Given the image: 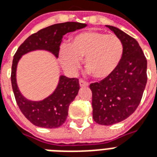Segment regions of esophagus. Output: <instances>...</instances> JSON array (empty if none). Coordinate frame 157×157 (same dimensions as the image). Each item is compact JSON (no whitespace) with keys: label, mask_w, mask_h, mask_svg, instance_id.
<instances>
[{"label":"esophagus","mask_w":157,"mask_h":157,"mask_svg":"<svg viewBox=\"0 0 157 157\" xmlns=\"http://www.w3.org/2000/svg\"><path fill=\"white\" fill-rule=\"evenodd\" d=\"M79 83H80V86H88V82H85V81H83V80H80L79 81Z\"/></svg>","instance_id":"1"}]
</instances>
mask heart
<instances>
[{"instance_id":"b5f03b06","label":"heart","mask_w":157,"mask_h":157,"mask_svg":"<svg viewBox=\"0 0 157 157\" xmlns=\"http://www.w3.org/2000/svg\"><path fill=\"white\" fill-rule=\"evenodd\" d=\"M124 46L114 34L98 31H86L76 35L69 46L60 51V61L65 69L75 71L84 58V67L96 79H104L119 66L123 56Z\"/></svg>"}]
</instances>
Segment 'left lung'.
Instances as JSON below:
<instances>
[{
	"label": "left lung",
	"instance_id": "8db88e82",
	"mask_svg": "<svg viewBox=\"0 0 157 157\" xmlns=\"http://www.w3.org/2000/svg\"><path fill=\"white\" fill-rule=\"evenodd\" d=\"M106 26L122 41V59L111 75L91 83L90 88L94 121L111 126L130 117L140 104L147 82V61L136 39L115 26Z\"/></svg>",
	"mask_w": 157,
	"mask_h": 157
}]
</instances>
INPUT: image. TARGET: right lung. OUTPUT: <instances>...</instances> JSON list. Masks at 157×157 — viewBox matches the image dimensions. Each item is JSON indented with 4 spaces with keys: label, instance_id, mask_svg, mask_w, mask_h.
<instances>
[{
    "label": "right lung",
    "instance_id": "obj_1",
    "mask_svg": "<svg viewBox=\"0 0 157 157\" xmlns=\"http://www.w3.org/2000/svg\"><path fill=\"white\" fill-rule=\"evenodd\" d=\"M86 24L65 22L50 25L37 31L19 46L14 55L11 67V86L20 110L33 125L44 128H57L63 125L68 116L69 105L78 94L80 85L77 78L61 75L53 93L40 101H29L20 92L17 84V67L21 56L35 50H46L58 57L62 37L68 32L84 28Z\"/></svg>",
    "mask_w": 157,
    "mask_h": 157
}]
</instances>
